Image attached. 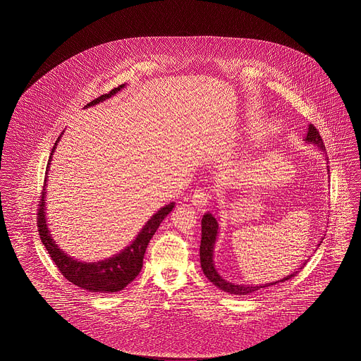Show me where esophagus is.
Returning a JSON list of instances; mask_svg holds the SVG:
<instances>
[{
	"mask_svg": "<svg viewBox=\"0 0 361 361\" xmlns=\"http://www.w3.org/2000/svg\"><path fill=\"white\" fill-rule=\"evenodd\" d=\"M208 200H209V196H208L206 190H203V189H196L195 193L192 195V199H190L192 204L196 207L197 209H202V208L208 206Z\"/></svg>",
	"mask_w": 361,
	"mask_h": 361,
	"instance_id": "1",
	"label": "esophagus"
}]
</instances>
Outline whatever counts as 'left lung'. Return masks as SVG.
Returning a JSON list of instances; mask_svg holds the SVG:
<instances>
[{
  "instance_id": "obj_1",
  "label": "left lung",
  "mask_w": 361,
  "mask_h": 361,
  "mask_svg": "<svg viewBox=\"0 0 361 361\" xmlns=\"http://www.w3.org/2000/svg\"><path fill=\"white\" fill-rule=\"evenodd\" d=\"M305 142L306 143H311L314 146H317L321 153H325V145L322 142V137L319 135V133L317 131V128L309 124V128H307V134L305 137ZM326 157V155H325ZM327 159V157H326ZM218 234H219V224L216 221V218L212 215V214H206L202 219V242H200V265H202V269L204 272L207 279L215 284L218 288H221L222 291L228 292V293H234V295H250V293H255V292L261 291V290H265V288H269L272 286H276L279 283H284L287 280H290L291 277L296 275L299 271H295L292 272L291 275L284 276L283 279L280 280H276L272 283H265V284H259V286H250V284H234V283H230L227 280H224L222 276L219 275V272L216 271L215 268V262H214V250H215V243L218 240ZM322 242V240H321ZM321 242L318 243V246L321 245ZM306 265V261L300 265V268L298 269H302L303 267Z\"/></svg>"
}]
</instances>
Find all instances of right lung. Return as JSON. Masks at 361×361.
<instances>
[{
	"mask_svg": "<svg viewBox=\"0 0 361 361\" xmlns=\"http://www.w3.org/2000/svg\"><path fill=\"white\" fill-rule=\"evenodd\" d=\"M126 84L112 89L109 93L103 94L93 102L86 104L84 108L93 106L96 104L102 103L106 99H111L114 94L121 92ZM65 133V131H63ZM63 133L58 137L51 155L49 158L46 174L49 173V168L51 165L52 154L56 149L58 142ZM47 176L44 178V185L42 192V199L39 203V212H37V228L42 243L46 246L50 257L61 271V274L65 276L70 283L75 284L77 287H81L89 292H118L126 288L140 272L143 265V257L146 247L150 240L159 227L161 222L169 215V212L174 208V203H169L166 206L159 208L154 215L146 222L142 227V230L137 233V238L133 240L128 246H126L118 255H114L112 257L105 258L97 262H86L78 261L71 257L68 253H65L58 243L52 238L51 233L49 230L47 216H46V187H47Z\"/></svg>",
	"mask_w": 361,
	"mask_h": 361,
	"instance_id": "right-lung-1",
	"label": "right lung"
}]
</instances>
